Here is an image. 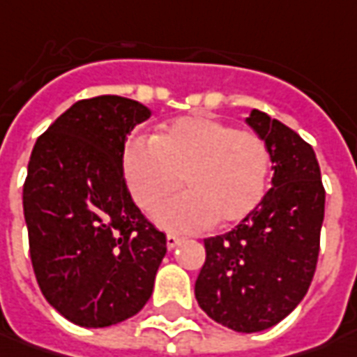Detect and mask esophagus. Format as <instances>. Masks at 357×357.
<instances>
[{
    "instance_id": "1",
    "label": "esophagus",
    "mask_w": 357,
    "mask_h": 357,
    "mask_svg": "<svg viewBox=\"0 0 357 357\" xmlns=\"http://www.w3.org/2000/svg\"><path fill=\"white\" fill-rule=\"evenodd\" d=\"M181 241H183V239H181L179 235H174V233H169V235H167V237H166L167 249H176V247H178Z\"/></svg>"
}]
</instances>
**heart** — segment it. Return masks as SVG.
Instances as JSON below:
<instances>
[{
	"mask_svg": "<svg viewBox=\"0 0 357 357\" xmlns=\"http://www.w3.org/2000/svg\"><path fill=\"white\" fill-rule=\"evenodd\" d=\"M122 169L142 211H154L181 185L185 195L167 203L155 221L172 231L233 227L263 203L271 178V150L252 130L195 114L172 120L154 140L126 146Z\"/></svg>",
	"mask_w": 357,
	"mask_h": 357,
	"instance_id": "1",
	"label": "heart"
}]
</instances>
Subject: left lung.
<instances>
[{"mask_svg": "<svg viewBox=\"0 0 357 357\" xmlns=\"http://www.w3.org/2000/svg\"><path fill=\"white\" fill-rule=\"evenodd\" d=\"M247 124L271 150L273 188L237 227L203 241L195 298L211 320L251 334L278 324L308 292L326 191L312 146L294 130L261 110Z\"/></svg>", "mask_w": 357, "mask_h": 357, "instance_id": "1", "label": "left lung"}]
</instances>
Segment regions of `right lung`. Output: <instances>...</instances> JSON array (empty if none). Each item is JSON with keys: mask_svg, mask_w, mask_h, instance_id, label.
<instances>
[{"mask_svg": "<svg viewBox=\"0 0 357 357\" xmlns=\"http://www.w3.org/2000/svg\"><path fill=\"white\" fill-rule=\"evenodd\" d=\"M150 110L124 96L79 100L35 142L23 213L35 277L73 324L105 328L138 314L152 296L166 235L126 188L128 132Z\"/></svg>", "mask_w": 357, "mask_h": 357, "instance_id": "add662e5", "label": "right lung"}]
</instances>
